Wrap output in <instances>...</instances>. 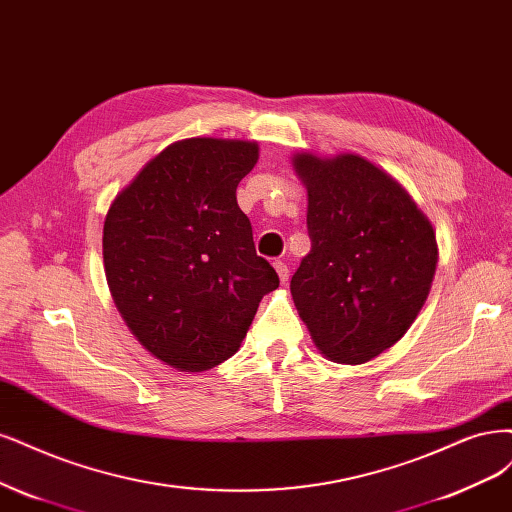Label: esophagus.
<instances>
[{"label":"esophagus","instance_id":"esophagus-1","mask_svg":"<svg viewBox=\"0 0 512 512\" xmlns=\"http://www.w3.org/2000/svg\"><path fill=\"white\" fill-rule=\"evenodd\" d=\"M273 267H275V271H277V275H279V281H281V284H286V281L290 279V269H288V264H286V262H281V260H275V262H273Z\"/></svg>","mask_w":512,"mask_h":512}]
</instances>
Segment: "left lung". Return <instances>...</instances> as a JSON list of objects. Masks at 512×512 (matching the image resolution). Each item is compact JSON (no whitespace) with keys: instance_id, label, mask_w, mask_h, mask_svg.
<instances>
[{"instance_id":"8db88e82","label":"left lung","mask_w":512,"mask_h":512,"mask_svg":"<svg viewBox=\"0 0 512 512\" xmlns=\"http://www.w3.org/2000/svg\"><path fill=\"white\" fill-rule=\"evenodd\" d=\"M307 186L311 252L290 281L315 347L364 364L411 328L432 288L436 235L390 173L358 154L292 158Z\"/></svg>"}]
</instances>
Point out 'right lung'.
Instances as JSON below:
<instances>
[{
  "label": "right lung",
  "mask_w": 512,
  "mask_h": 512,
  "mask_svg": "<svg viewBox=\"0 0 512 512\" xmlns=\"http://www.w3.org/2000/svg\"><path fill=\"white\" fill-rule=\"evenodd\" d=\"M256 161V142L182 139L156 154L105 216V277L122 320L182 373L231 358L262 296L279 286L237 205Z\"/></svg>",
  "instance_id": "right-lung-1"
}]
</instances>
